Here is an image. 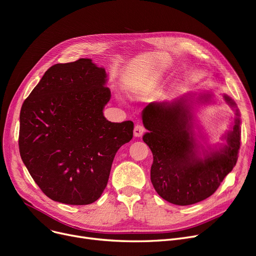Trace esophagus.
I'll use <instances>...</instances> for the list:
<instances>
[{"instance_id": "esophagus-1", "label": "esophagus", "mask_w": 256, "mask_h": 256, "mask_svg": "<svg viewBox=\"0 0 256 256\" xmlns=\"http://www.w3.org/2000/svg\"><path fill=\"white\" fill-rule=\"evenodd\" d=\"M145 132V128L142 124H137L134 128V136L135 137H141Z\"/></svg>"}]
</instances>
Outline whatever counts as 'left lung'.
Masks as SVG:
<instances>
[{
	"instance_id": "obj_1",
	"label": "left lung",
	"mask_w": 256,
	"mask_h": 256,
	"mask_svg": "<svg viewBox=\"0 0 256 256\" xmlns=\"http://www.w3.org/2000/svg\"><path fill=\"white\" fill-rule=\"evenodd\" d=\"M232 106L236 102L227 96ZM184 98L172 104L152 102L143 110L142 120L150 132L143 141L150 146L154 163L150 180L156 193L168 202L189 206L212 195L236 164L240 146V119L227 135V145L200 158L191 130L190 108ZM238 116V113H236Z\"/></svg>"
}]
</instances>
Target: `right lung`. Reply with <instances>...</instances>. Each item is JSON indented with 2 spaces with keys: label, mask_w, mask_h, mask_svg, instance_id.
<instances>
[{
  "label": "right lung",
  "mask_w": 256,
  "mask_h": 256,
  "mask_svg": "<svg viewBox=\"0 0 256 256\" xmlns=\"http://www.w3.org/2000/svg\"><path fill=\"white\" fill-rule=\"evenodd\" d=\"M106 72L90 59L55 64L22 106L18 147L24 164L48 198L72 206L96 201L117 150L134 124L108 121Z\"/></svg>",
  "instance_id": "1"
}]
</instances>
